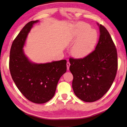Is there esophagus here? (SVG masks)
Here are the masks:
<instances>
[{
	"label": "esophagus",
	"instance_id": "esophagus-1",
	"mask_svg": "<svg viewBox=\"0 0 127 127\" xmlns=\"http://www.w3.org/2000/svg\"><path fill=\"white\" fill-rule=\"evenodd\" d=\"M70 64L69 62H67V70L69 69V66H70Z\"/></svg>",
	"mask_w": 127,
	"mask_h": 127
}]
</instances>
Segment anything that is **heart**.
I'll list each match as a JSON object with an SVG mask.
<instances>
[{
  "instance_id": "1",
  "label": "heart",
  "mask_w": 127,
  "mask_h": 127,
  "mask_svg": "<svg viewBox=\"0 0 127 127\" xmlns=\"http://www.w3.org/2000/svg\"><path fill=\"white\" fill-rule=\"evenodd\" d=\"M72 40L75 42L71 49L72 55L76 58H84L93 51L98 41L96 30L84 22L77 24L71 33Z\"/></svg>"
}]
</instances>
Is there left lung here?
Wrapping results in <instances>:
<instances>
[{"label": "left lung", "instance_id": "obj_1", "mask_svg": "<svg viewBox=\"0 0 127 127\" xmlns=\"http://www.w3.org/2000/svg\"><path fill=\"white\" fill-rule=\"evenodd\" d=\"M98 26L100 35L94 50L83 58L69 59L72 89L77 97L86 102L103 96L112 85L118 69L116 46L106 29Z\"/></svg>", "mask_w": 127, "mask_h": 127}]
</instances>
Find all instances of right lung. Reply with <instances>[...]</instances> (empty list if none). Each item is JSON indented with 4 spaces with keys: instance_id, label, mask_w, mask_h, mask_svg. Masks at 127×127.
I'll use <instances>...</instances> for the list:
<instances>
[{
    "instance_id": "right-lung-1",
    "label": "right lung",
    "mask_w": 127,
    "mask_h": 127,
    "mask_svg": "<svg viewBox=\"0 0 127 127\" xmlns=\"http://www.w3.org/2000/svg\"><path fill=\"white\" fill-rule=\"evenodd\" d=\"M39 21L27 23L13 41L9 67L11 77L21 93L32 102L42 104L54 96L61 76L67 70V61L37 64L29 60L23 48L30 30Z\"/></svg>"
}]
</instances>
